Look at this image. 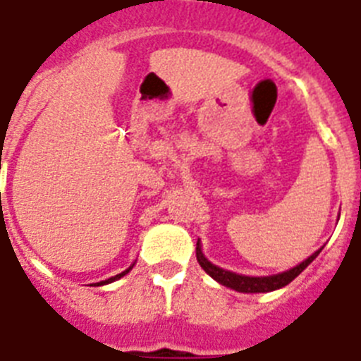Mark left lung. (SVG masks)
Segmentation results:
<instances>
[{"mask_svg":"<svg viewBox=\"0 0 361 361\" xmlns=\"http://www.w3.org/2000/svg\"><path fill=\"white\" fill-rule=\"evenodd\" d=\"M321 252L315 251L314 255L308 256L305 262H300L299 266L291 267L290 271H284V273H279V275H271V276H245V275H238V273H232V271L221 269V267L214 266L212 262H208L204 258L201 251V243L197 241V247H195V255H197L199 266L207 271L208 275L212 276L214 281H217L221 286H227L231 290H236L240 293H267V291H275L281 290L284 286L290 284L293 279L302 273L306 267L312 264V262L317 258V255Z\"/></svg>","mask_w":361,"mask_h":361,"instance_id":"8db88e82","label":"left lung"}]
</instances>
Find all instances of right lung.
Wrapping results in <instances>:
<instances>
[{
	"label": "right lung",
	"instance_id": "obj_1",
	"mask_svg": "<svg viewBox=\"0 0 361 361\" xmlns=\"http://www.w3.org/2000/svg\"><path fill=\"white\" fill-rule=\"evenodd\" d=\"M133 266H134V264H133ZM133 266H130L129 269H125L123 273H120V275H116V276H110L109 281H101V282H97V284H92V286H105V284H110V282L118 281V279H121V276H123V275H127V273H129V271L133 269Z\"/></svg>",
	"mask_w": 361,
	"mask_h": 361
}]
</instances>
